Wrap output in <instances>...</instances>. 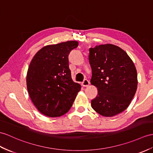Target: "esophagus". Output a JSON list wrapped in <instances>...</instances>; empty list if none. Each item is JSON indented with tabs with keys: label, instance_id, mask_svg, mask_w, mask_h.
I'll return each instance as SVG.
<instances>
[{
	"label": "esophagus",
	"instance_id": "esophagus-1",
	"mask_svg": "<svg viewBox=\"0 0 153 153\" xmlns=\"http://www.w3.org/2000/svg\"><path fill=\"white\" fill-rule=\"evenodd\" d=\"M89 84H90V82H89V80H86V79H85V80L82 82V85L84 87H88V85H89Z\"/></svg>",
	"mask_w": 153,
	"mask_h": 153
}]
</instances>
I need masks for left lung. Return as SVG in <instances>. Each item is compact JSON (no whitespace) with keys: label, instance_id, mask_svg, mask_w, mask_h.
Wrapping results in <instances>:
<instances>
[{"label":"left lung","instance_id":"left-lung-1","mask_svg":"<svg viewBox=\"0 0 153 153\" xmlns=\"http://www.w3.org/2000/svg\"><path fill=\"white\" fill-rule=\"evenodd\" d=\"M91 84L98 89L91 107L100 115L113 117L127 108L137 85V71L126 52L112 44L89 48Z\"/></svg>","mask_w":153,"mask_h":153}]
</instances>
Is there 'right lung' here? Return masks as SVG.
Returning <instances> with one entry per match:
<instances>
[{
	"label": "right lung",
	"mask_w": 153,
	"mask_h": 153,
	"mask_svg": "<svg viewBox=\"0 0 153 153\" xmlns=\"http://www.w3.org/2000/svg\"><path fill=\"white\" fill-rule=\"evenodd\" d=\"M79 45L69 41L43 47L32 58L27 75V85L32 102L41 113L56 117L72 106L81 85L74 82L68 56Z\"/></svg>",
	"instance_id": "obj_1"
}]
</instances>
